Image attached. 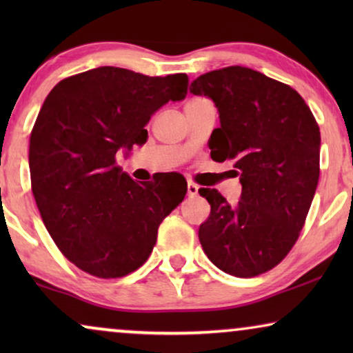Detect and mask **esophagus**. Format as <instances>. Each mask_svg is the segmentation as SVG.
Wrapping results in <instances>:
<instances>
[{"label":"esophagus","mask_w":353,"mask_h":353,"mask_svg":"<svg viewBox=\"0 0 353 353\" xmlns=\"http://www.w3.org/2000/svg\"><path fill=\"white\" fill-rule=\"evenodd\" d=\"M197 191H199V186H197L196 183L188 181V196L194 197V196H197Z\"/></svg>","instance_id":"34e87169"}]
</instances>
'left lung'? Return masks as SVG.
Instances as JSON below:
<instances>
[{"label": "left lung", "mask_w": 353, "mask_h": 353, "mask_svg": "<svg viewBox=\"0 0 353 353\" xmlns=\"http://www.w3.org/2000/svg\"><path fill=\"white\" fill-rule=\"evenodd\" d=\"M190 91L215 103L210 157L233 161L243 185L234 205L216 190H199L210 204L202 249L225 273L257 276L286 257L305 223L320 178V128L296 90L248 67L207 72Z\"/></svg>", "instance_id": "obj_1"}]
</instances>
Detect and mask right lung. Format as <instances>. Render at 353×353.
Returning <instances> with one entry per match:
<instances>
[{
    "mask_svg": "<svg viewBox=\"0 0 353 353\" xmlns=\"http://www.w3.org/2000/svg\"><path fill=\"white\" fill-rule=\"evenodd\" d=\"M188 93V75L149 77L98 67L61 80L30 133L32 191L64 257L98 278H122L146 262L162 220L185 199L186 181L137 183L115 162L144 144L151 115Z\"/></svg>",
    "mask_w": 353,
    "mask_h": 353,
    "instance_id": "add662e5",
    "label": "right lung"
}]
</instances>
